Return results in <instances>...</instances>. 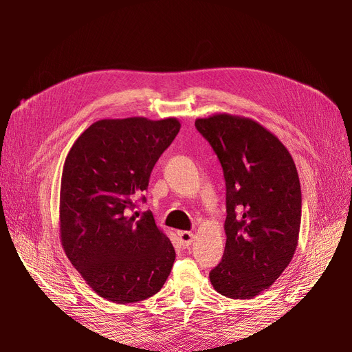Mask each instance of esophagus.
Segmentation results:
<instances>
[{"instance_id":"1","label":"esophagus","mask_w":352,"mask_h":352,"mask_svg":"<svg viewBox=\"0 0 352 352\" xmlns=\"http://www.w3.org/2000/svg\"><path fill=\"white\" fill-rule=\"evenodd\" d=\"M177 235H178V239H179L182 248H188L194 241V234L190 231H178Z\"/></svg>"}]
</instances>
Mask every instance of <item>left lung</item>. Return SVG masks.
<instances>
[{
	"mask_svg": "<svg viewBox=\"0 0 352 352\" xmlns=\"http://www.w3.org/2000/svg\"><path fill=\"white\" fill-rule=\"evenodd\" d=\"M195 126L223 165L227 188L226 250L210 272L217 292L250 300L291 263L301 226V186L287 146L252 118L214 114Z\"/></svg>",
	"mask_w": 352,
	"mask_h": 352,
	"instance_id": "left-lung-1",
	"label": "left lung"
}]
</instances>
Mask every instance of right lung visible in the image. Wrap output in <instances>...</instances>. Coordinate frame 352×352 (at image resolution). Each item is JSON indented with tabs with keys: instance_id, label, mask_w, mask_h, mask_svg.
<instances>
[{
	"instance_id": "right-lung-1",
	"label": "right lung",
	"mask_w": 352,
	"mask_h": 352,
	"mask_svg": "<svg viewBox=\"0 0 352 352\" xmlns=\"http://www.w3.org/2000/svg\"><path fill=\"white\" fill-rule=\"evenodd\" d=\"M179 128L174 117L100 120L77 138L65 158L61 245L85 283L108 301L150 298L171 272L175 251L170 238L150 211L140 215L134 210Z\"/></svg>"
}]
</instances>
